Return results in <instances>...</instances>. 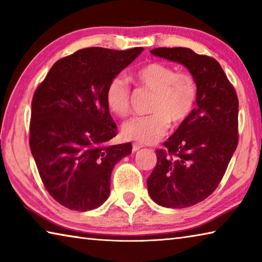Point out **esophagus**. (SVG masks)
Instances as JSON below:
<instances>
[{"mask_svg":"<svg viewBox=\"0 0 262 262\" xmlns=\"http://www.w3.org/2000/svg\"><path fill=\"white\" fill-rule=\"evenodd\" d=\"M142 148V144L139 143H133V151H137V150Z\"/></svg>","mask_w":262,"mask_h":262,"instance_id":"1","label":"esophagus"}]
</instances>
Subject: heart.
Here are the masks:
<instances>
[{
	"instance_id": "1",
	"label": "heart",
	"mask_w": 262,
	"mask_h": 262,
	"mask_svg": "<svg viewBox=\"0 0 262 262\" xmlns=\"http://www.w3.org/2000/svg\"><path fill=\"white\" fill-rule=\"evenodd\" d=\"M134 81L154 92L147 117H135L122 126L127 140L142 144H151L162 139L170 127L183 123L192 113L196 99V83L192 75L177 73L162 62H150L137 69ZM106 104L118 117L130 112V88L123 77L112 78L106 89Z\"/></svg>"
}]
</instances>
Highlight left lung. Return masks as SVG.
Segmentation results:
<instances>
[{
  "label": "left lung",
  "instance_id": "8db88e82",
  "mask_svg": "<svg viewBox=\"0 0 262 262\" xmlns=\"http://www.w3.org/2000/svg\"><path fill=\"white\" fill-rule=\"evenodd\" d=\"M152 55L184 64L196 83V106L156 150L148 178L150 198L166 208H187L217 188L238 144V97L215 59L189 48H155Z\"/></svg>",
  "mask_w": 262,
  "mask_h": 262
}]
</instances>
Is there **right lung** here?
I'll list each match as a JSON object with an SVG mask.
<instances>
[{
  "mask_svg": "<svg viewBox=\"0 0 262 262\" xmlns=\"http://www.w3.org/2000/svg\"><path fill=\"white\" fill-rule=\"evenodd\" d=\"M142 51L83 48L56 61L34 92L31 152L47 192L68 209L103 205L114 165L132 152L129 142L108 145L117 125L106 89Z\"/></svg>",
  "mask_w": 262,
  "mask_h": 262,
  "instance_id": "add662e5",
  "label": "right lung"
}]
</instances>
